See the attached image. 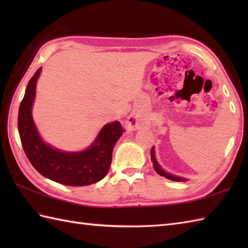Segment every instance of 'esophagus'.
Masks as SVG:
<instances>
[{
    "label": "esophagus",
    "mask_w": 248,
    "mask_h": 248,
    "mask_svg": "<svg viewBox=\"0 0 248 248\" xmlns=\"http://www.w3.org/2000/svg\"><path fill=\"white\" fill-rule=\"evenodd\" d=\"M125 127L129 130H136L140 128V123H139V119L138 117H135V116L131 115L130 117L128 118L127 123H125Z\"/></svg>",
    "instance_id": "obj_1"
}]
</instances>
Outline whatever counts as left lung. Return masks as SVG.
<instances>
[{"mask_svg":"<svg viewBox=\"0 0 248 248\" xmlns=\"http://www.w3.org/2000/svg\"><path fill=\"white\" fill-rule=\"evenodd\" d=\"M150 155H151V162L154 163V168H155V170L156 171V173H159L160 176L165 177V178L170 179V180H172V181H186V179H184V178L173 176V175H171V173H168V172H166V171H164V170H162V167L159 165V163H157L155 156L154 147H152V148H151Z\"/></svg>","mask_w":248,"mask_h":248,"instance_id":"8db88e82","label":"left lung"}]
</instances>
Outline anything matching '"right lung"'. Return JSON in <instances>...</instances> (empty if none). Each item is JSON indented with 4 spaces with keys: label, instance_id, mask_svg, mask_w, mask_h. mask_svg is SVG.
<instances>
[{
    "label": "right lung",
    "instance_id": "add662e5",
    "mask_svg": "<svg viewBox=\"0 0 248 248\" xmlns=\"http://www.w3.org/2000/svg\"><path fill=\"white\" fill-rule=\"evenodd\" d=\"M40 71L41 68L30 80L19 108L18 130L26 156L44 177L64 186H82L100 181L107 176L114 146L124 130L119 121L105 124L92 146L78 152L61 151L46 145L31 117L36 82Z\"/></svg>",
    "mask_w": 248,
    "mask_h": 248
}]
</instances>
